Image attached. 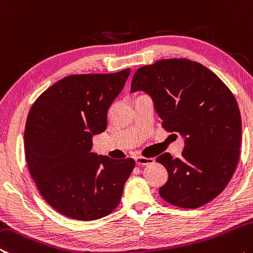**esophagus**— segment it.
<instances>
[{"instance_id":"1","label":"esophagus","mask_w":253,"mask_h":253,"mask_svg":"<svg viewBox=\"0 0 253 253\" xmlns=\"http://www.w3.org/2000/svg\"><path fill=\"white\" fill-rule=\"evenodd\" d=\"M134 160H135L136 165H139V166H146V165H150V164L155 163L154 158H144V157H141V156L135 157Z\"/></svg>"}]
</instances>
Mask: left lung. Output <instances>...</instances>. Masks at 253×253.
I'll return each instance as SVG.
<instances>
[{"instance_id": "1", "label": "left lung", "mask_w": 253, "mask_h": 253, "mask_svg": "<svg viewBox=\"0 0 253 253\" xmlns=\"http://www.w3.org/2000/svg\"><path fill=\"white\" fill-rule=\"evenodd\" d=\"M130 90L148 94L165 129L184 139L180 158H157L168 171L159 195L183 209L220 195L238 165L242 134L238 103L224 83L195 61L163 59L136 70Z\"/></svg>"}]
</instances>
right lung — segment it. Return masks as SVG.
<instances>
[{
  "label": "right lung",
  "instance_id": "1",
  "mask_svg": "<svg viewBox=\"0 0 253 253\" xmlns=\"http://www.w3.org/2000/svg\"><path fill=\"white\" fill-rule=\"evenodd\" d=\"M130 68L115 74L65 77L33 103L24 129L29 171L44 201L65 216L94 221L121 200L134 160L92 152V139L107 126V112Z\"/></svg>",
  "mask_w": 253,
  "mask_h": 253
}]
</instances>
